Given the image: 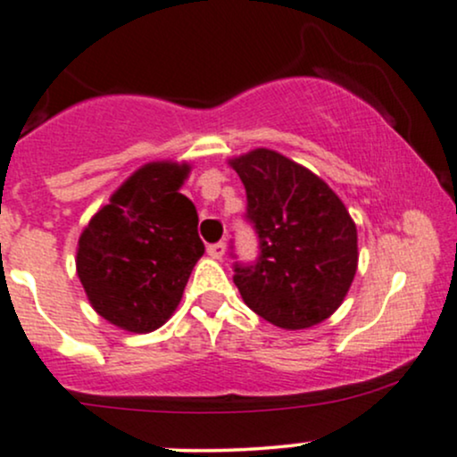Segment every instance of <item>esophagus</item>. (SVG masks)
I'll return each mask as SVG.
<instances>
[{
    "instance_id": "1",
    "label": "esophagus",
    "mask_w": 457,
    "mask_h": 457,
    "mask_svg": "<svg viewBox=\"0 0 457 457\" xmlns=\"http://www.w3.org/2000/svg\"><path fill=\"white\" fill-rule=\"evenodd\" d=\"M208 255L214 260H221L225 255V243H214L208 246Z\"/></svg>"
}]
</instances>
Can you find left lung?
<instances>
[{
    "label": "left lung",
    "instance_id": "left-lung-1",
    "mask_svg": "<svg viewBox=\"0 0 457 457\" xmlns=\"http://www.w3.org/2000/svg\"><path fill=\"white\" fill-rule=\"evenodd\" d=\"M246 191V221L260 240L253 264H234L246 307L279 328L333 316L353 286L359 249L344 202L307 167L258 148L229 161Z\"/></svg>",
    "mask_w": 457,
    "mask_h": 457
}]
</instances>
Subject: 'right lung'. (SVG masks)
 I'll return each instance as SVG.
<instances>
[{
    "instance_id": "right-lung-1",
    "label": "right lung",
    "mask_w": 457,
    "mask_h": 457,
    "mask_svg": "<svg viewBox=\"0 0 457 457\" xmlns=\"http://www.w3.org/2000/svg\"><path fill=\"white\" fill-rule=\"evenodd\" d=\"M191 167H139L79 236L77 275L98 316L150 333L170 320L204 255L197 211L180 193Z\"/></svg>"
}]
</instances>
